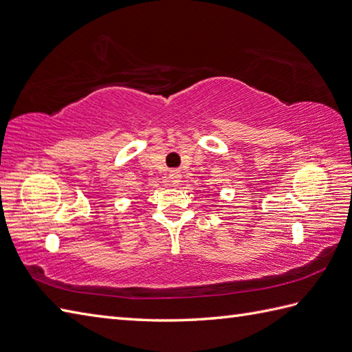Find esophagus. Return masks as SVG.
<instances>
[{
    "mask_svg": "<svg viewBox=\"0 0 352 352\" xmlns=\"http://www.w3.org/2000/svg\"><path fill=\"white\" fill-rule=\"evenodd\" d=\"M169 182L173 186H179V183H182V174H179L178 170H170Z\"/></svg>",
    "mask_w": 352,
    "mask_h": 352,
    "instance_id": "1",
    "label": "esophagus"
}]
</instances>
